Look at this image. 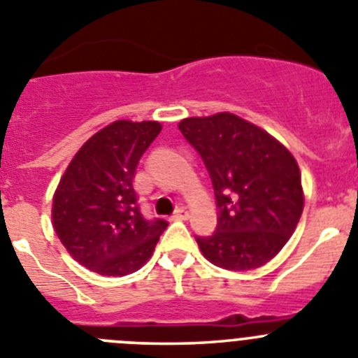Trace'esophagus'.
Instances as JSON below:
<instances>
[{
  "instance_id": "obj_1",
  "label": "esophagus",
  "mask_w": 358,
  "mask_h": 358,
  "mask_svg": "<svg viewBox=\"0 0 358 358\" xmlns=\"http://www.w3.org/2000/svg\"><path fill=\"white\" fill-rule=\"evenodd\" d=\"M175 219H182V220H185V219H189V212H187V208H183V206H180V208H176L175 210Z\"/></svg>"
}]
</instances>
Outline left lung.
<instances>
[{
  "label": "left lung",
  "instance_id": "8db88e82",
  "mask_svg": "<svg viewBox=\"0 0 358 358\" xmlns=\"http://www.w3.org/2000/svg\"><path fill=\"white\" fill-rule=\"evenodd\" d=\"M178 129L201 155L219 208L215 231L196 236L203 256L238 272L265 265L302 215L296 160L270 134L231 113L185 118Z\"/></svg>",
  "mask_w": 358,
  "mask_h": 358
}]
</instances>
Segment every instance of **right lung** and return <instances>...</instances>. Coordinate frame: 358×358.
<instances>
[{
    "instance_id": "right-lung-1",
    "label": "right lung",
    "mask_w": 358,
    "mask_h": 358,
    "mask_svg": "<svg viewBox=\"0 0 358 358\" xmlns=\"http://www.w3.org/2000/svg\"><path fill=\"white\" fill-rule=\"evenodd\" d=\"M162 130L118 120L76 153L52 199V224L76 262L100 275H127L146 263L168 220L143 213L132 185L139 159Z\"/></svg>"
}]
</instances>
